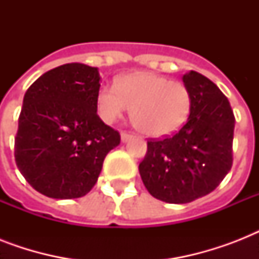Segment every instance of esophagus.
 Here are the masks:
<instances>
[{
	"instance_id": "34e87169",
	"label": "esophagus",
	"mask_w": 259,
	"mask_h": 259,
	"mask_svg": "<svg viewBox=\"0 0 259 259\" xmlns=\"http://www.w3.org/2000/svg\"><path fill=\"white\" fill-rule=\"evenodd\" d=\"M134 137V134L133 133H130V132H126V130H122L121 132V138H122V141H127L129 138Z\"/></svg>"
}]
</instances>
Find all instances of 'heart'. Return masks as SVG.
<instances>
[{
  "label": "heart",
  "instance_id": "1",
  "mask_svg": "<svg viewBox=\"0 0 259 259\" xmlns=\"http://www.w3.org/2000/svg\"><path fill=\"white\" fill-rule=\"evenodd\" d=\"M99 115L113 122L133 109L132 121L148 137L170 136L184 125L191 110V94L180 82L156 72L137 71L105 84L97 94Z\"/></svg>",
  "mask_w": 259,
  "mask_h": 259
}]
</instances>
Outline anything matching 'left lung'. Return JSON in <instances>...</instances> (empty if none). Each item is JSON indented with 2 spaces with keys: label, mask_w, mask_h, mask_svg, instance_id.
I'll use <instances>...</instances> for the list:
<instances>
[{
  "label": "left lung",
  "mask_w": 259,
  "mask_h": 259,
  "mask_svg": "<svg viewBox=\"0 0 259 259\" xmlns=\"http://www.w3.org/2000/svg\"><path fill=\"white\" fill-rule=\"evenodd\" d=\"M183 82L191 94L188 119L170 137L148 140L138 166L150 195L175 204L212 192L233 166L235 117L229 99L196 71L185 74Z\"/></svg>",
  "instance_id": "8db88e82"
}]
</instances>
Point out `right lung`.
<instances>
[{
  "label": "right lung",
  "mask_w": 259,
  "mask_h": 259,
  "mask_svg": "<svg viewBox=\"0 0 259 259\" xmlns=\"http://www.w3.org/2000/svg\"><path fill=\"white\" fill-rule=\"evenodd\" d=\"M99 72L68 63L42 74L26 90L14 138V158L25 180L54 199L89 193L106 154L121 136L97 114Z\"/></svg>",
  "instance_id": "add662e5"
}]
</instances>
